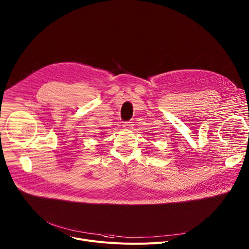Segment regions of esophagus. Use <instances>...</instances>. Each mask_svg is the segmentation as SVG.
<instances>
[{
    "label": "esophagus",
    "mask_w": 249,
    "mask_h": 249,
    "mask_svg": "<svg viewBox=\"0 0 249 249\" xmlns=\"http://www.w3.org/2000/svg\"><path fill=\"white\" fill-rule=\"evenodd\" d=\"M123 127H124V129L125 130H127V131H130V130H132L133 129V124H132V122H125L124 124H123Z\"/></svg>",
    "instance_id": "esophagus-1"
}]
</instances>
